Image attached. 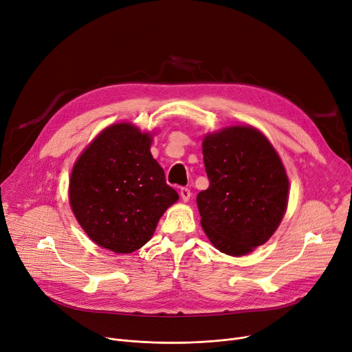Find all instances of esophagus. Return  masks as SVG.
Instances as JSON below:
<instances>
[{
  "instance_id": "34e87169",
  "label": "esophagus",
  "mask_w": 352,
  "mask_h": 352,
  "mask_svg": "<svg viewBox=\"0 0 352 352\" xmlns=\"http://www.w3.org/2000/svg\"><path fill=\"white\" fill-rule=\"evenodd\" d=\"M179 195H181V198H182L184 202H187V201L191 198V191H190L188 188H181V190H179Z\"/></svg>"
}]
</instances>
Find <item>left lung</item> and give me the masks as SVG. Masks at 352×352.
Returning a JSON list of instances; mask_svg holds the SVG:
<instances>
[{"label":"left lung","instance_id":"left-lung-1","mask_svg":"<svg viewBox=\"0 0 352 352\" xmlns=\"http://www.w3.org/2000/svg\"><path fill=\"white\" fill-rule=\"evenodd\" d=\"M210 187L197 195L201 226L221 252L241 256L265 244L281 224L289 182L280 155L250 125L202 141Z\"/></svg>","mask_w":352,"mask_h":352}]
</instances>
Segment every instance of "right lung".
<instances>
[{"instance_id":"obj_1","label":"right lung","mask_w":352,"mask_h":352,"mask_svg":"<svg viewBox=\"0 0 352 352\" xmlns=\"http://www.w3.org/2000/svg\"><path fill=\"white\" fill-rule=\"evenodd\" d=\"M151 134L114 124L98 134L74 164L69 204L97 245L129 254L150 241L165 210L178 199L151 155Z\"/></svg>"}]
</instances>
